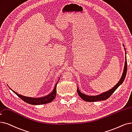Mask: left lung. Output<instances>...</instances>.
Segmentation results:
<instances>
[{
  "mask_svg": "<svg viewBox=\"0 0 132 132\" xmlns=\"http://www.w3.org/2000/svg\"><path fill=\"white\" fill-rule=\"evenodd\" d=\"M123 46L125 47V46L123 44ZM125 50L126 51L125 48H124ZM126 55V52H125ZM125 66H124V68H123V73L122 74V76L120 78V80L119 82L116 84V86L111 88V89L108 90V91L102 93L98 95H88L87 94H85L83 93H82L81 92H80V90L79 89V87L77 86V92L78 93V95L82 99L84 100L87 101V102H95L97 101H101V100H105L107 99L108 98H110L111 95L119 87V86L121 85L122 82H123L124 80L125 79L126 76V73H127V58L126 56L125 57Z\"/></svg>",
  "mask_w": 132,
  "mask_h": 132,
  "instance_id": "1",
  "label": "left lung"
}]
</instances>
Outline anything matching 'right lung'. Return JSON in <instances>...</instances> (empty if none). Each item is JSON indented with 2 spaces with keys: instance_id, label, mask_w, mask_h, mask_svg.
I'll return each instance as SVG.
<instances>
[{
  "instance_id": "right-lung-1",
  "label": "right lung",
  "mask_w": 132,
  "mask_h": 132,
  "mask_svg": "<svg viewBox=\"0 0 132 132\" xmlns=\"http://www.w3.org/2000/svg\"><path fill=\"white\" fill-rule=\"evenodd\" d=\"M59 79H60V78H59L58 81H57V82L55 85V86H54L53 89L50 93H49L48 94L45 95L44 96L40 97V98H33V97H28V96L21 95L18 93H17L16 92H15V91L12 90L10 87H9V88L11 90H12L13 92H14L17 96L19 97L21 99H22L25 102L28 103V104H31V105H43V104H48V103L52 102L55 99V96H56V85H57V84L58 83Z\"/></svg>"
}]
</instances>
